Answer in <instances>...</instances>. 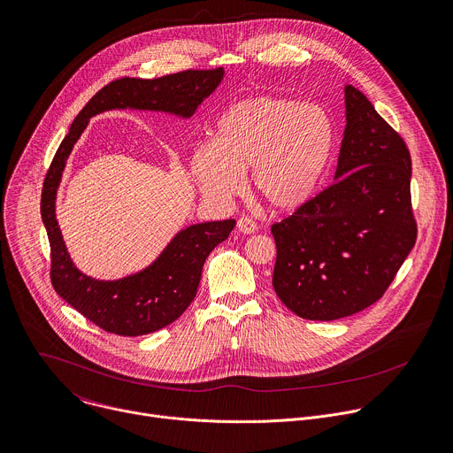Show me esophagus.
Segmentation results:
<instances>
[{"instance_id": "1", "label": "esophagus", "mask_w": 453, "mask_h": 453, "mask_svg": "<svg viewBox=\"0 0 453 453\" xmlns=\"http://www.w3.org/2000/svg\"><path fill=\"white\" fill-rule=\"evenodd\" d=\"M236 227H238V231L243 233V234H252V233H256V229H257L256 222H254L252 219H247V217H242V219L238 220Z\"/></svg>"}]
</instances>
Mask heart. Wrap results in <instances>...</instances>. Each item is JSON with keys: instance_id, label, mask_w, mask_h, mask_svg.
<instances>
[{"instance_id": "obj_1", "label": "heart", "mask_w": 453, "mask_h": 453, "mask_svg": "<svg viewBox=\"0 0 453 453\" xmlns=\"http://www.w3.org/2000/svg\"><path fill=\"white\" fill-rule=\"evenodd\" d=\"M336 143L331 115L319 104L256 96L229 106L217 122L213 143L190 158L194 180L213 199L240 194L243 174L272 211L306 206L320 188Z\"/></svg>"}]
</instances>
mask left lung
<instances>
[{"label":"left lung","mask_w":453,"mask_h":453,"mask_svg":"<svg viewBox=\"0 0 453 453\" xmlns=\"http://www.w3.org/2000/svg\"><path fill=\"white\" fill-rule=\"evenodd\" d=\"M334 183L272 226V284L300 319L338 320L384 295L416 243L411 155L402 136L354 85Z\"/></svg>","instance_id":"left-lung-1"}]
</instances>
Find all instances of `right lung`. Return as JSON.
Masks as SVG:
<instances>
[{
	"mask_svg": "<svg viewBox=\"0 0 453 453\" xmlns=\"http://www.w3.org/2000/svg\"><path fill=\"white\" fill-rule=\"evenodd\" d=\"M224 69L183 71L155 80L120 78L103 87L76 115L46 174L41 215L51 245L55 291L87 320L119 336H143L178 320L194 300L210 252L233 231L236 220L192 224L181 229L140 272L120 279H96L73 263L58 220L57 192L71 150L88 120L110 110H149L190 119L213 94Z\"/></svg>",
	"mask_w": 453,
	"mask_h": 453,
	"instance_id": "obj_1",
	"label": "right lung"
}]
</instances>
